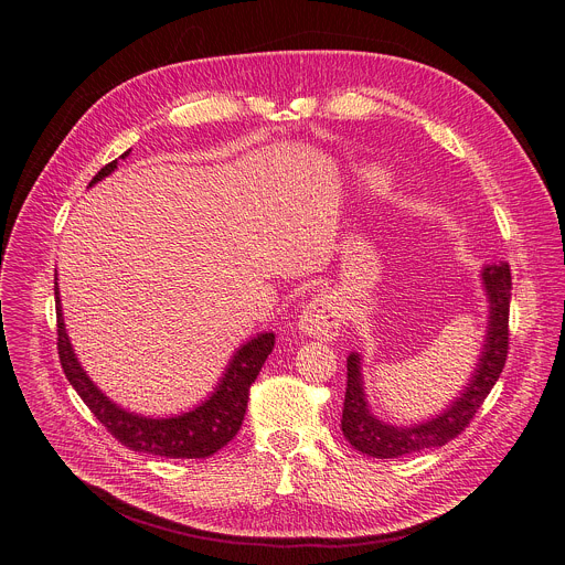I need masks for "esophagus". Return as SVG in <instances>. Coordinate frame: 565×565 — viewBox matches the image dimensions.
Segmentation results:
<instances>
[{
    "label": "esophagus",
    "mask_w": 565,
    "mask_h": 565,
    "mask_svg": "<svg viewBox=\"0 0 565 565\" xmlns=\"http://www.w3.org/2000/svg\"><path fill=\"white\" fill-rule=\"evenodd\" d=\"M342 308L335 297L317 295L299 317V329L303 335L317 340H335L342 329Z\"/></svg>",
    "instance_id": "obj_1"
}]
</instances>
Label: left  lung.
Instances as JSON below:
<instances>
[{"mask_svg":"<svg viewBox=\"0 0 565 565\" xmlns=\"http://www.w3.org/2000/svg\"><path fill=\"white\" fill-rule=\"evenodd\" d=\"M490 299L488 344L482 349L478 369L465 393L438 418L416 427L382 425L366 409L362 391L360 358L353 353L347 360V395L342 409V434L362 454L373 458H397L431 447H443L458 438L497 384L510 351V299L512 270L508 264L486 266L482 270Z\"/></svg>","mask_w":565,"mask_h":565,"instance_id":"1","label":"left lung"}]
</instances>
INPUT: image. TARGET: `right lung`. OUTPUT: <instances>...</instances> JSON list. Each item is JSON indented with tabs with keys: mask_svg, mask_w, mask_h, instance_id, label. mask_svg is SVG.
<instances>
[{
	"mask_svg": "<svg viewBox=\"0 0 565 565\" xmlns=\"http://www.w3.org/2000/svg\"><path fill=\"white\" fill-rule=\"evenodd\" d=\"M129 149L120 156L125 158ZM118 166V160H111L105 166L89 185L98 183L100 179L109 177ZM55 312H57V355L62 371L77 395L85 399V405L92 414L103 423V427L125 447L138 454H151L160 458H207L225 447L244 423L250 386L257 380L264 362L275 349V335L262 333L248 344L241 347L232 358L218 388L214 395L203 402L190 414L179 418L166 420H151L127 414L125 409L116 407L109 397H105L98 386L87 377V373L79 369L73 349L66 338L64 319L60 312V297H57V281H55Z\"/></svg>",
	"mask_w": 565,
	"mask_h": 565,
	"instance_id": "obj_1",
	"label": "right lung"
}]
</instances>
